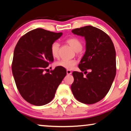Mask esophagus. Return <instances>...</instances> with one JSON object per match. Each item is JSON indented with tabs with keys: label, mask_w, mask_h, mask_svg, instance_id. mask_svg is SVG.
Here are the masks:
<instances>
[{
	"label": "esophagus",
	"mask_w": 131,
	"mask_h": 131,
	"mask_svg": "<svg viewBox=\"0 0 131 131\" xmlns=\"http://www.w3.org/2000/svg\"><path fill=\"white\" fill-rule=\"evenodd\" d=\"M72 73V72L70 71V70H67V74L68 75H70V74H71Z\"/></svg>",
	"instance_id": "esophagus-1"
}]
</instances>
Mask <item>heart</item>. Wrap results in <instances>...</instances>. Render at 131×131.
<instances>
[{
    "label": "heart",
    "instance_id": "1",
    "mask_svg": "<svg viewBox=\"0 0 131 131\" xmlns=\"http://www.w3.org/2000/svg\"><path fill=\"white\" fill-rule=\"evenodd\" d=\"M66 42L71 46L74 50L77 52H80L83 48L82 42L76 37H70L66 40ZM59 47L60 44L58 42H54L51 46V54L54 58H57L59 56ZM77 61L75 60H61L56 63L57 67H61L67 70H71L76 65Z\"/></svg>",
    "mask_w": 131,
    "mask_h": 131
}]
</instances>
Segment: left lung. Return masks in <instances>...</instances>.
Segmentation results:
<instances>
[{
    "instance_id": "obj_1",
    "label": "left lung",
    "mask_w": 131,
    "mask_h": 131,
    "mask_svg": "<svg viewBox=\"0 0 131 131\" xmlns=\"http://www.w3.org/2000/svg\"><path fill=\"white\" fill-rule=\"evenodd\" d=\"M84 37L86 50L79 64L82 72L73 71L72 93L77 100L85 104L99 102L106 95L116 75V51L107 34L92 26L72 30Z\"/></svg>"
}]
</instances>
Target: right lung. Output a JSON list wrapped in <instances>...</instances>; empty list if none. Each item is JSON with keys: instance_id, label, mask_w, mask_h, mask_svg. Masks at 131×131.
Returning <instances> with one entry per match:
<instances>
[{"instance_id": "obj_1", "label": "right lung", "mask_w": 131, "mask_h": 131, "mask_svg": "<svg viewBox=\"0 0 131 131\" xmlns=\"http://www.w3.org/2000/svg\"><path fill=\"white\" fill-rule=\"evenodd\" d=\"M62 35V32L37 28L22 36L15 47L13 75L20 95L32 105L42 106L50 103L66 75V70L61 67L45 73L54 61L51 46Z\"/></svg>"}]
</instances>
